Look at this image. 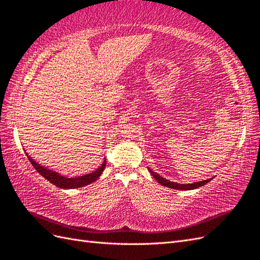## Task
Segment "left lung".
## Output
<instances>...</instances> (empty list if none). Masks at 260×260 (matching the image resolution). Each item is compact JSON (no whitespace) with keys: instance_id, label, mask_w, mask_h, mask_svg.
Segmentation results:
<instances>
[{"instance_id":"1","label":"left lung","mask_w":260,"mask_h":260,"mask_svg":"<svg viewBox=\"0 0 260 260\" xmlns=\"http://www.w3.org/2000/svg\"><path fill=\"white\" fill-rule=\"evenodd\" d=\"M150 171V173L152 174V176L160 183V184L167 186V187H170V188H174V189H194V188H198V187H201L205 185L206 183H208L210 181H212V179H207V180H204V181H201V182H195V183H189V184H179V183H175V182H171L169 180H166L164 178H162L161 175H159L157 173L153 172V171Z\"/></svg>"}]
</instances>
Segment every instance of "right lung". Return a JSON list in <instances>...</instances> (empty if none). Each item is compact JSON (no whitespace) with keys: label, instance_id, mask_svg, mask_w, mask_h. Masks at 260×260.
<instances>
[{"label":"right lung","instance_id":"right-lung-1","mask_svg":"<svg viewBox=\"0 0 260 260\" xmlns=\"http://www.w3.org/2000/svg\"><path fill=\"white\" fill-rule=\"evenodd\" d=\"M26 155L28 157L29 162L31 163V166L35 168V170L43 176V178H45L47 181L53 183V184L56 185L57 187H61V188H77V187H81V186L90 184V183L94 182L99 178L106 168V160H105L104 163L101 164V167H99L96 171H93V172H91L89 174L77 176V178H66V176H62L57 172H55V171L48 170L46 168L42 167L41 164H39L31 159V157L27 153H26Z\"/></svg>","mask_w":260,"mask_h":260}]
</instances>
